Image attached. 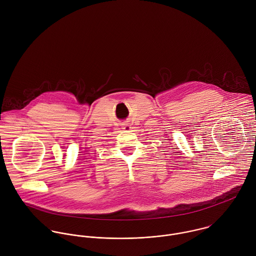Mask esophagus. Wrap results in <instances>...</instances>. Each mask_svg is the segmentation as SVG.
Wrapping results in <instances>:
<instances>
[{
	"instance_id": "34e87169",
	"label": "esophagus",
	"mask_w": 256,
	"mask_h": 256,
	"mask_svg": "<svg viewBox=\"0 0 256 256\" xmlns=\"http://www.w3.org/2000/svg\"><path fill=\"white\" fill-rule=\"evenodd\" d=\"M122 126H123V128L122 129H124V130H126V131H130L131 130V125L129 124V123H123L122 124Z\"/></svg>"
}]
</instances>
